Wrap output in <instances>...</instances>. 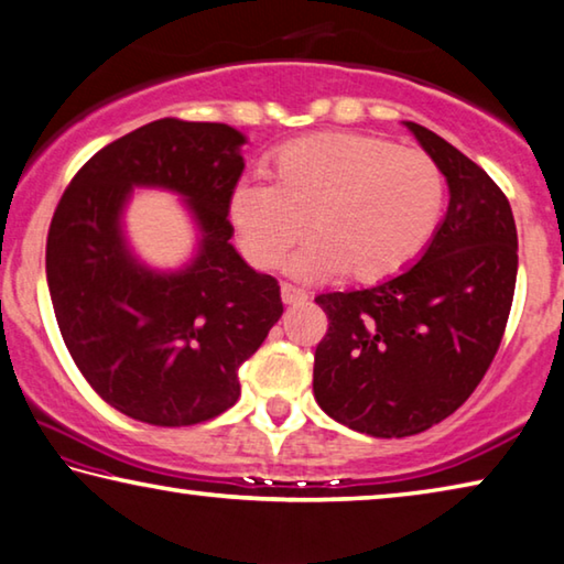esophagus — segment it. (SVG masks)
<instances>
[{"instance_id": "esophagus-1", "label": "esophagus", "mask_w": 564, "mask_h": 564, "mask_svg": "<svg viewBox=\"0 0 564 564\" xmlns=\"http://www.w3.org/2000/svg\"><path fill=\"white\" fill-rule=\"evenodd\" d=\"M281 299L285 306H296V303H303L308 299V293L303 289H296V285L291 283H281Z\"/></svg>"}]
</instances>
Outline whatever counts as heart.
Returning a JSON list of instances; mask_svg holds the SVG:
<instances>
[{"label": "heart", "instance_id": "heart-1", "mask_svg": "<svg viewBox=\"0 0 564 564\" xmlns=\"http://www.w3.org/2000/svg\"><path fill=\"white\" fill-rule=\"evenodd\" d=\"M275 183L240 181L228 200L240 250L256 268H273L306 236L291 273L326 281L348 273L379 283L422 256L442 220L446 181L424 150L361 135L318 132L285 145Z\"/></svg>", "mask_w": 564, "mask_h": 564}]
</instances>
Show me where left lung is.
Listing matches in <instances>:
<instances>
[{"label":"left lung","mask_w":564,"mask_h":564,"mask_svg":"<svg viewBox=\"0 0 564 564\" xmlns=\"http://www.w3.org/2000/svg\"><path fill=\"white\" fill-rule=\"evenodd\" d=\"M406 128L449 185L444 220L399 275L316 296L328 330L314 397L330 419L379 440L426 432L471 397L502 344L517 283L507 195L436 132Z\"/></svg>","instance_id":"8db88e82"}]
</instances>
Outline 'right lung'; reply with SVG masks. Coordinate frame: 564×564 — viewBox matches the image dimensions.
<instances>
[{
  "label": "right lung",
  "mask_w": 564,
  "mask_h": 564,
  "mask_svg": "<svg viewBox=\"0 0 564 564\" xmlns=\"http://www.w3.org/2000/svg\"><path fill=\"white\" fill-rule=\"evenodd\" d=\"M243 142L223 122H148L89 158L52 216L47 283L59 334L97 397L138 422L193 426L234 406L240 364L283 314L279 281L230 246ZM132 184L188 200L204 238L185 272H148L129 256L119 213Z\"/></svg>",
  "instance_id": "right-lung-1"
}]
</instances>
